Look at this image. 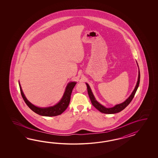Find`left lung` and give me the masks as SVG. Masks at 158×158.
I'll use <instances>...</instances> for the list:
<instances>
[{
  "label": "left lung",
  "mask_w": 158,
  "mask_h": 158,
  "mask_svg": "<svg viewBox=\"0 0 158 158\" xmlns=\"http://www.w3.org/2000/svg\"><path fill=\"white\" fill-rule=\"evenodd\" d=\"M137 66L139 67L137 62ZM139 81H140V73H139V68L138 80L137 81V84H136V86L134 88V90L131 93L130 96L126 100L124 101V102H123L122 103H120L119 104L115 105L114 107H112V108H106L104 106H103V105L100 104L96 100V98L94 97V96L93 92L91 91V88H90V86L87 83H86V84L87 85L88 94H89L90 99L91 100V103H92L93 105L96 108V109H97L100 112H102V113H104V114H116V113H118L120 111L123 110L124 108L129 104L130 102L132 101L133 98H134V95H135V94L137 91V90L139 87Z\"/></svg>",
  "instance_id": "1"
}]
</instances>
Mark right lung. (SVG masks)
I'll return each instance as SVG.
<instances>
[{"label": "right lung", "mask_w": 158, "mask_h": 158, "mask_svg": "<svg viewBox=\"0 0 158 158\" xmlns=\"http://www.w3.org/2000/svg\"><path fill=\"white\" fill-rule=\"evenodd\" d=\"M19 89H20L21 96L23 97L26 104L28 105L29 108L31 110H33L34 112H35L38 115L44 116H55L61 115L62 112L68 108L71 100V96L72 90L77 84L76 81L69 82L65 88V90L61 99L57 104L52 106L42 108V107H38L34 105L27 100V98L24 95L19 81Z\"/></svg>", "instance_id": "add662e5"}]
</instances>
